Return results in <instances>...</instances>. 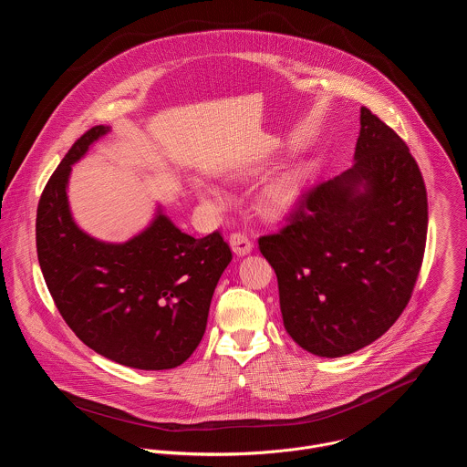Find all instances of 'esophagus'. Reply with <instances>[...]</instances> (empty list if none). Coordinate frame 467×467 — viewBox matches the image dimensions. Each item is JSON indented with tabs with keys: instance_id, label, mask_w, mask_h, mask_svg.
Returning a JSON list of instances; mask_svg holds the SVG:
<instances>
[{
	"instance_id": "obj_1",
	"label": "esophagus",
	"mask_w": 467,
	"mask_h": 467,
	"mask_svg": "<svg viewBox=\"0 0 467 467\" xmlns=\"http://www.w3.org/2000/svg\"><path fill=\"white\" fill-rule=\"evenodd\" d=\"M230 246H232V250H234L235 255H246V254H250L252 248H254V244H252V241L248 239V235H246V234H241V232H235V234L230 235Z\"/></svg>"
}]
</instances>
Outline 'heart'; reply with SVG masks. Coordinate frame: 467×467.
<instances>
[{
  "mask_svg": "<svg viewBox=\"0 0 467 467\" xmlns=\"http://www.w3.org/2000/svg\"><path fill=\"white\" fill-rule=\"evenodd\" d=\"M306 188H307V176L302 171H293L279 176L268 185L265 192V197H263L265 212L270 217H284L291 213L296 208V204L302 201ZM201 193L204 197L213 199L217 204L224 206V199H221V195L213 188H210V185H202Z\"/></svg>",
  "mask_w": 467,
  "mask_h": 467,
  "instance_id": "1",
  "label": "heart"
}]
</instances>
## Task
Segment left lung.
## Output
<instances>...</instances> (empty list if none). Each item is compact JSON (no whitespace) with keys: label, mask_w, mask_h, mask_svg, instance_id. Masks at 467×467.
<instances>
[{"label":"left lung","mask_w":467,"mask_h":467,"mask_svg":"<svg viewBox=\"0 0 467 467\" xmlns=\"http://www.w3.org/2000/svg\"><path fill=\"white\" fill-rule=\"evenodd\" d=\"M259 250L277 275L293 340L318 357L353 353L407 307L427 239V192L407 143L360 109L351 169L307 190Z\"/></svg>","instance_id":"obj_1"}]
</instances>
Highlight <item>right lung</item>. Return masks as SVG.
<instances>
[{"instance_id": "add662e5", "label": "right lung", "mask_w": 467, "mask_h": 467, "mask_svg": "<svg viewBox=\"0 0 467 467\" xmlns=\"http://www.w3.org/2000/svg\"><path fill=\"white\" fill-rule=\"evenodd\" d=\"M109 130H86L47 180L36 210L38 263L58 313L88 348L138 369L176 368L204 337L232 250L219 232L195 239L161 212L121 244L84 234L69 213L67 178Z\"/></svg>"}]
</instances>
